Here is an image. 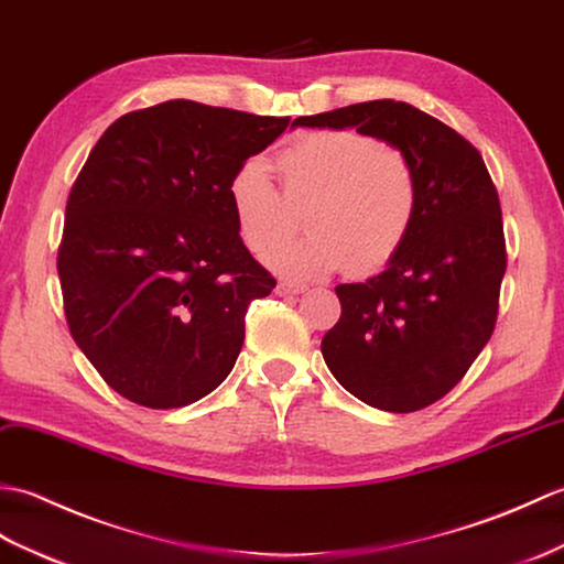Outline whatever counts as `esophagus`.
I'll list each match as a JSON object with an SVG mask.
<instances>
[{
    "instance_id": "1",
    "label": "esophagus",
    "mask_w": 564,
    "mask_h": 564,
    "mask_svg": "<svg viewBox=\"0 0 564 564\" xmlns=\"http://www.w3.org/2000/svg\"><path fill=\"white\" fill-rule=\"evenodd\" d=\"M306 286L304 284H294V282H280L274 286V294L278 296H294V294H304Z\"/></svg>"
}]
</instances>
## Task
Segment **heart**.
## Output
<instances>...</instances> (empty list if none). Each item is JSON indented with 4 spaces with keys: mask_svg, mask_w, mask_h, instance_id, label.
<instances>
[{
    "mask_svg": "<svg viewBox=\"0 0 564 564\" xmlns=\"http://www.w3.org/2000/svg\"><path fill=\"white\" fill-rule=\"evenodd\" d=\"M284 195L262 159H248L227 185L241 241L260 253L310 205L308 237L270 249L268 265L292 280L349 268L371 274L395 258L417 217V178L405 154L349 130L299 137L278 154Z\"/></svg>",
    "mask_w": 564,
    "mask_h": 564,
    "instance_id": "b5f03b06",
    "label": "heart"
}]
</instances>
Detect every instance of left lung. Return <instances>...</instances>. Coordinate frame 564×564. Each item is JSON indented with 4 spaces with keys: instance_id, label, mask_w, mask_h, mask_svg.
Instances as JSON below:
<instances>
[{
    "instance_id": "8db88e82",
    "label": "left lung",
    "mask_w": 564,
    "mask_h": 564,
    "mask_svg": "<svg viewBox=\"0 0 564 564\" xmlns=\"http://www.w3.org/2000/svg\"><path fill=\"white\" fill-rule=\"evenodd\" d=\"M294 128H355L398 149L415 171L408 241L383 272L335 286L343 314L321 352L361 403L427 408L466 377L495 330L507 250L485 161L444 122L391 98L296 118Z\"/></svg>"
}]
</instances>
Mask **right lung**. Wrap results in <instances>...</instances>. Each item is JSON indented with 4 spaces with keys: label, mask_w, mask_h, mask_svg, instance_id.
<instances>
[{
    "label": "right lung",
    "mask_w": 564,
    "mask_h": 564,
    "mask_svg": "<svg viewBox=\"0 0 564 564\" xmlns=\"http://www.w3.org/2000/svg\"><path fill=\"white\" fill-rule=\"evenodd\" d=\"M290 118L166 101L104 132L74 183L57 253L74 343L137 405H191L229 377L246 311L274 290L227 185Z\"/></svg>",
    "instance_id": "right-lung-1"
}]
</instances>
